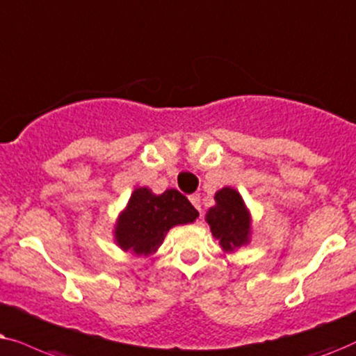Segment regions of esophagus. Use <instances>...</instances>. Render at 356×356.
Returning <instances> with one entry per match:
<instances>
[{
    "instance_id": "obj_1",
    "label": "esophagus",
    "mask_w": 356,
    "mask_h": 356,
    "mask_svg": "<svg viewBox=\"0 0 356 356\" xmlns=\"http://www.w3.org/2000/svg\"><path fill=\"white\" fill-rule=\"evenodd\" d=\"M188 200H191L192 205L195 207L197 210L200 211V215H202V203H200V195H198V193H195V195H191V197H188Z\"/></svg>"
}]
</instances>
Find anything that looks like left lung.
<instances>
[{
    "label": "left lung",
    "instance_id": "1",
    "mask_svg": "<svg viewBox=\"0 0 356 356\" xmlns=\"http://www.w3.org/2000/svg\"><path fill=\"white\" fill-rule=\"evenodd\" d=\"M205 221L225 252H236L250 244L252 216L236 188L222 187L215 193V205L208 208Z\"/></svg>",
    "mask_w": 356,
    "mask_h": 356
}]
</instances>
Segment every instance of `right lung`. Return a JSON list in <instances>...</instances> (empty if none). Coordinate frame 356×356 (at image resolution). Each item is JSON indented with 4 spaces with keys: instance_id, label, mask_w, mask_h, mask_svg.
<instances>
[{
    "instance_id": "1",
    "label": "right lung",
    "mask_w": 356,
    "mask_h": 356,
    "mask_svg": "<svg viewBox=\"0 0 356 356\" xmlns=\"http://www.w3.org/2000/svg\"><path fill=\"white\" fill-rule=\"evenodd\" d=\"M198 218L186 195L175 188L159 193L148 187H136L113 226V243L123 252L149 257L161 248L169 229L188 225Z\"/></svg>"
}]
</instances>
